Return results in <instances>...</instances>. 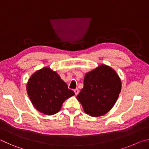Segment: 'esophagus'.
<instances>
[{
    "mask_svg": "<svg viewBox=\"0 0 149 149\" xmlns=\"http://www.w3.org/2000/svg\"><path fill=\"white\" fill-rule=\"evenodd\" d=\"M74 93H75V95H78V93H79V89H74Z\"/></svg>",
    "mask_w": 149,
    "mask_h": 149,
    "instance_id": "obj_1",
    "label": "esophagus"
}]
</instances>
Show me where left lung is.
I'll return each instance as SVG.
<instances>
[{
	"label": "left lung",
	"instance_id": "left-lung-1",
	"mask_svg": "<svg viewBox=\"0 0 149 149\" xmlns=\"http://www.w3.org/2000/svg\"><path fill=\"white\" fill-rule=\"evenodd\" d=\"M121 89L122 82L116 72L109 65L100 64L85 74L84 88L77 99L86 114L101 116L114 107Z\"/></svg>",
	"mask_w": 149,
	"mask_h": 149
}]
</instances>
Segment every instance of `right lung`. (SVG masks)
<instances>
[{
  "label": "right lung",
  "instance_id": "obj_1",
  "mask_svg": "<svg viewBox=\"0 0 149 149\" xmlns=\"http://www.w3.org/2000/svg\"><path fill=\"white\" fill-rule=\"evenodd\" d=\"M26 89L34 107L48 116L58 112L63 102L75 95L58 73L49 67L34 72L28 79Z\"/></svg>",
  "mask_w": 149,
  "mask_h": 149
}]
</instances>
